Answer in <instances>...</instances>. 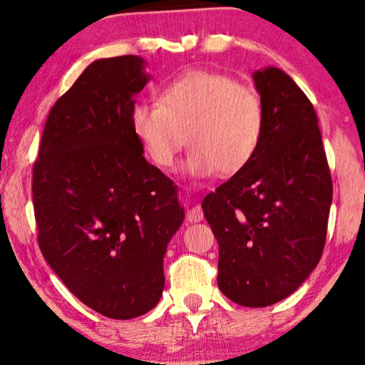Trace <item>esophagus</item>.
I'll use <instances>...</instances> for the list:
<instances>
[{"mask_svg": "<svg viewBox=\"0 0 365 365\" xmlns=\"http://www.w3.org/2000/svg\"><path fill=\"white\" fill-rule=\"evenodd\" d=\"M202 216H205V215H202L201 207L200 206H192L191 210L187 211V216L186 217H187L189 223H200V221L202 220Z\"/></svg>", "mask_w": 365, "mask_h": 365, "instance_id": "obj_1", "label": "esophagus"}]
</instances>
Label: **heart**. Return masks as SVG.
<instances>
[{
	"label": "heart",
	"mask_w": 365,
	"mask_h": 365,
	"mask_svg": "<svg viewBox=\"0 0 365 365\" xmlns=\"http://www.w3.org/2000/svg\"><path fill=\"white\" fill-rule=\"evenodd\" d=\"M130 127L160 168H171L187 142L182 173L231 178L252 163L263 134V108L253 88L225 73L191 70L160 90L159 102L139 101Z\"/></svg>",
	"instance_id": "obj_1"
}]
</instances>
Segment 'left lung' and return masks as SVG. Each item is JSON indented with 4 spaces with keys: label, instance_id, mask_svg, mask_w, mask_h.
I'll return each instance as SVG.
<instances>
[{
    "label": "left lung",
    "instance_id": "left-lung-1",
    "mask_svg": "<svg viewBox=\"0 0 365 365\" xmlns=\"http://www.w3.org/2000/svg\"><path fill=\"white\" fill-rule=\"evenodd\" d=\"M263 108L259 148L243 171L202 200L220 245L217 287L243 307L292 295L324 252L332 179L315 108L290 75L253 72Z\"/></svg>",
    "mask_w": 365,
    "mask_h": 365
}]
</instances>
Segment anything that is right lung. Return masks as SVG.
Instances as JSON below:
<instances>
[{"mask_svg": "<svg viewBox=\"0 0 365 365\" xmlns=\"http://www.w3.org/2000/svg\"><path fill=\"white\" fill-rule=\"evenodd\" d=\"M145 65L137 55L92 61L50 110L33 169L41 253L82 304L115 320L159 304L164 255L184 221L178 186L130 127Z\"/></svg>", "mask_w": 365, "mask_h": 365, "instance_id": "obj_1", "label": "right lung"}]
</instances>
